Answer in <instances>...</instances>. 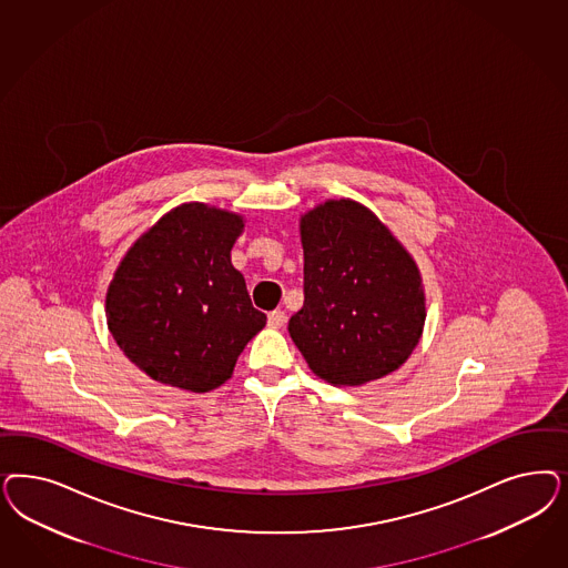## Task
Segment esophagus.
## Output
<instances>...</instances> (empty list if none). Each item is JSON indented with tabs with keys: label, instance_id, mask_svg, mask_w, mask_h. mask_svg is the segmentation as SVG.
Here are the masks:
<instances>
[{
	"label": "esophagus",
	"instance_id": "esophagus-1",
	"mask_svg": "<svg viewBox=\"0 0 568 568\" xmlns=\"http://www.w3.org/2000/svg\"><path fill=\"white\" fill-rule=\"evenodd\" d=\"M286 324V313L284 312H272L267 315V326L270 328H282Z\"/></svg>",
	"mask_w": 568,
	"mask_h": 568
}]
</instances>
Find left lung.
<instances>
[{
    "mask_svg": "<svg viewBox=\"0 0 568 568\" xmlns=\"http://www.w3.org/2000/svg\"><path fill=\"white\" fill-rule=\"evenodd\" d=\"M305 303L288 322L313 374L362 386L399 369L420 343L426 296L414 256L362 202L301 215Z\"/></svg>",
    "mask_w": 568,
    "mask_h": 568,
    "instance_id": "1",
    "label": "left lung"
}]
</instances>
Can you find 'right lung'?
Segmentation results:
<instances>
[{
    "label": "right lung",
    "mask_w": 568,
    "mask_h": 568,
    "mask_svg": "<svg viewBox=\"0 0 568 568\" xmlns=\"http://www.w3.org/2000/svg\"><path fill=\"white\" fill-rule=\"evenodd\" d=\"M239 213L185 202L133 242L112 275L106 324L129 362L161 385L209 393L232 378L267 317L232 265Z\"/></svg>",
    "instance_id": "1"
}]
</instances>
